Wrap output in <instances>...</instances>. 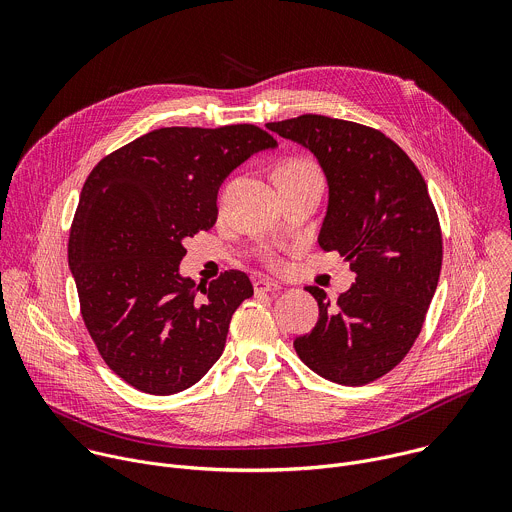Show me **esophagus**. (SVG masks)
Segmentation results:
<instances>
[{"label":"esophagus","instance_id":"1","mask_svg":"<svg viewBox=\"0 0 512 512\" xmlns=\"http://www.w3.org/2000/svg\"><path fill=\"white\" fill-rule=\"evenodd\" d=\"M253 289H255L257 296H259V294H275V291L281 289V285H279L277 281H271V279L261 277V279H257V281L253 283Z\"/></svg>","mask_w":512,"mask_h":512}]
</instances>
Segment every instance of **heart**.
Here are the masks:
<instances>
[{"label": "heart", "mask_w": 512, "mask_h": 512, "mask_svg": "<svg viewBox=\"0 0 512 512\" xmlns=\"http://www.w3.org/2000/svg\"><path fill=\"white\" fill-rule=\"evenodd\" d=\"M279 178H320V172H318L314 162H310L306 158H294V160H287L279 168L277 180Z\"/></svg>", "instance_id": "obj_1"}]
</instances>
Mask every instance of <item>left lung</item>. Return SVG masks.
I'll return each instance as SVG.
<instances>
[{
    "label": "left lung",
    "mask_w": 512,
    "mask_h": 512,
    "mask_svg": "<svg viewBox=\"0 0 512 512\" xmlns=\"http://www.w3.org/2000/svg\"><path fill=\"white\" fill-rule=\"evenodd\" d=\"M265 127L316 156L328 182L318 243L338 251L356 275L336 302L306 287L320 318L296 338V352L332 383L367 385L405 358L440 281L442 231L425 180L395 141L371 127L324 115Z\"/></svg>",
    "instance_id": "left-lung-1"
}]
</instances>
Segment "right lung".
I'll list each match as a JSON object with an SVG mask.
<instances>
[{
  "label": "right lung",
  "mask_w": 512,
  "mask_h": 512,
  "mask_svg": "<svg viewBox=\"0 0 512 512\" xmlns=\"http://www.w3.org/2000/svg\"><path fill=\"white\" fill-rule=\"evenodd\" d=\"M277 141L255 125L162 127L89 174L68 241L85 326L109 369L150 395L198 383L221 358L247 273H180L184 239L216 223L225 178Z\"/></svg>",
  "instance_id": "add662e5"
}]
</instances>
